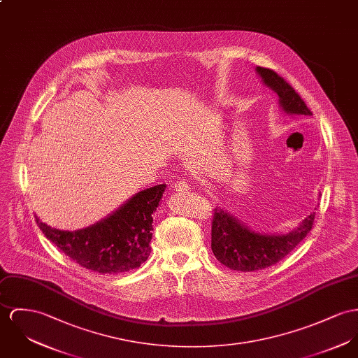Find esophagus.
I'll return each mask as SVG.
<instances>
[{"label": "esophagus", "instance_id": "34e87169", "mask_svg": "<svg viewBox=\"0 0 358 358\" xmlns=\"http://www.w3.org/2000/svg\"><path fill=\"white\" fill-rule=\"evenodd\" d=\"M189 189H191V187H189V184L187 181L181 180V181L174 182V191H177V192H187Z\"/></svg>", "mask_w": 358, "mask_h": 358}]
</instances>
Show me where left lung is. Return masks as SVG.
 I'll use <instances>...</instances> for the list:
<instances>
[{
  "label": "left lung",
  "instance_id": "1",
  "mask_svg": "<svg viewBox=\"0 0 358 358\" xmlns=\"http://www.w3.org/2000/svg\"><path fill=\"white\" fill-rule=\"evenodd\" d=\"M262 80L274 90L279 96V105L287 114L312 115L296 90L268 68H256ZM211 249L220 262L230 270L249 273L276 264L297 247L313 227L315 214L312 213L303 223L287 234L268 236L255 233L241 222L220 208L213 210Z\"/></svg>",
  "mask_w": 358,
  "mask_h": 358
}]
</instances>
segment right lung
<instances>
[{"instance_id":"obj_1","label":"right lung","mask_w":358,"mask_h":358,"mask_svg":"<svg viewBox=\"0 0 358 358\" xmlns=\"http://www.w3.org/2000/svg\"><path fill=\"white\" fill-rule=\"evenodd\" d=\"M165 188L161 184L136 193L110 217L83 230H58L35 218L46 238L83 268L99 274L127 273L150 256L152 213Z\"/></svg>"}]
</instances>
